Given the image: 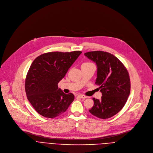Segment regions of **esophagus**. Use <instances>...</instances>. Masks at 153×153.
Here are the masks:
<instances>
[{"mask_svg":"<svg viewBox=\"0 0 153 153\" xmlns=\"http://www.w3.org/2000/svg\"><path fill=\"white\" fill-rule=\"evenodd\" d=\"M78 97H79L80 98H82V99H86V98H87V96H84V95H82V94L78 95Z\"/></svg>","mask_w":153,"mask_h":153,"instance_id":"esophagus-1","label":"esophagus"}]
</instances>
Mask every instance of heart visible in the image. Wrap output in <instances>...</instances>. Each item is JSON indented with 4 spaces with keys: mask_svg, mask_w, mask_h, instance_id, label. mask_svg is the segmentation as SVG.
<instances>
[{
    "mask_svg": "<svg viewBox=\"0 0 153 153\" xmlns=\"http://www.w3.org/2000/svg\"><path fill=\"white\" fill-rule=\"evenodd\" d=\"M87 63H88V62H87Z\"/></svg>",
    "mask_w": 153,
    "mask_h": 153,
    "instance_id": "b5f03b06",
    "label": "heart"
}]
</instances>
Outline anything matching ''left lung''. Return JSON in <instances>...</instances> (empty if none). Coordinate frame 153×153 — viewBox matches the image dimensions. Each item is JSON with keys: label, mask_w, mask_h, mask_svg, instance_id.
<instances>
[{"label": "left lung", "mask_w": 153, "mask_h": 153, "mask_svg": "<svg viewBox=\"0 0 153 153\" xmlns=\"http://www.w3.org/2000/svg\"><path fill=\"white\" fill-rule=\"evenodd\" d=\"M85 55L96 64V84L100 86L102 93L101 100L93 99L94 105L89 111L98 118H111L123 108L128 100L130 92L128 71L111 53L96 51L86 52Z\"/></svg>", "instance_id": "8db88e82"}]
</instances>
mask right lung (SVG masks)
I'll return each instance as SVG.
<instances>
[{"label":"right lung","mask_w":153,"mask_h":153,"mask_svg":"<svg viewBox=\"0 0 153 153\" xmlns=\"http://www.w3.org/2000/svg\"><path fill=\"white\" fill-rule=\"evenodd\" d=\"M81 51L52 52L43 53L31 64L25 79V91L28 101L40 115L54 118L64 113L74 100L72 93L65 94L58 83Z\"/></svg>","instance_id":"obj_1"}]
</instances>
